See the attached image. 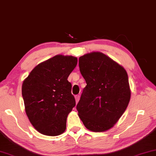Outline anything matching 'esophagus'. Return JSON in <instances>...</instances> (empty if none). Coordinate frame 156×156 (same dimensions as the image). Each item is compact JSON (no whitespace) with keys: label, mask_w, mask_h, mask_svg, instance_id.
<instances>
[{"label":"esophagus","mask_w":156,"mask_h":156,"mask_svg":"<svg viewBox=\"0 0 156 156\" xmlns=\"http://www.w3.org/2000/svg\"><path fill=\"white\" fill-rule=\"evenodd\" d=\"M75 98H76V103H78V101H79L80 100V95H77L75 96Z\"/></svg>","instance_id":"esophagus-1"}]
</instances>
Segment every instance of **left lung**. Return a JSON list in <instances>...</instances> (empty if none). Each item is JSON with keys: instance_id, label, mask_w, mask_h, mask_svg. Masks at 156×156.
I'll list each match as a JSON object with an SVG mask.
<instances>
[{"instance_id": "obj_1", "label": "left lung", "mask_w": 156, "mask_h": 156, "mask_svg": "<svg viewBox=\"0 0 156 156\" xmlns=\"http://www.w3.org/2000/svg\"><path fill=\"white\" fill-rule=\"evenodd\" d=\"M79 68L87 85L76 106L78 115L87 129L108 130L117 123L129 103L127 73L100 52L80 57Z\"/></svg>"}]
</instances>
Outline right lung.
<instances>
[{"label": "right lung", "mask_w": 156, "mask_h": 156, "mask_svg": "<svg viewBox=\"0 0 156 156\" xmlns=\"http://www.w3.org/2000/svg\"><path fill=\"white\" fill-rule=\"evenodd\" d=\"M77 58L55 55L33 68L23 83L26 113L33 127L45 136L63 133L68 115L76 105L68 78Z\"/></svg>", "instance_id": "1"}]
</instances>
